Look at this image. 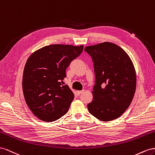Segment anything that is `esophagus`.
Listing matches in <instances>:
<instances>
[{
	"label": "esophagus",
	"mask_w": 155,
	"mask_h": 155,
	"mask_svg": "<svg viewBox=\"0 0 155 155\" xmlns=\"http://www.w3.org/2000/svg\"><path fill=\"white\" fill-rule=\"evenodd\" d=\"M84 91V90H82V91H77V94L78 95H80L81 94H82V93Z\"/></svg>",
	"instance_id": "esophagus-1"
}]
</instances>
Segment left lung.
Returning <instances> with one entry per match:
<instances>
[{
    "label": "left lung",
    "mask_w": 155,
    "mask_h": 155,
    "mask_svg": "<svg viewBox=\"0 0 155 155\" xmlns=\"http://www.w3.org/2000/svg\"><path fill=\"white\" fill-rule=\"evenodd\" d=\"M84 51L91 57L95 75L88 110L101 121L116 119L129 108L135 94L133 63L123 48L110 42L87 46Z\"/></svg>",
    "instance_id": "8db88e82"
}]
</instances>
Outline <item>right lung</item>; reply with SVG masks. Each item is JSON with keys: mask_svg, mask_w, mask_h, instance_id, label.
Instances as JSON below:
<instances>
[{"mask_svg": "<svg viewBox=\"0 0 155 155\" xmlns=\"http://www.w3.org/2000/svg\"><path fill=\"white\" fill-rule=\"evenodd\" d=\"M83 45L54 44L43 47L26 61L23 91L26 104L35 116L54 121L68 112L74 94L64 84L65 70L83 51Z\"/></svg>", "mask_w": 155, "mask_h": 155, "instance_id": "1", "label": "right lung"}]
</instances>
